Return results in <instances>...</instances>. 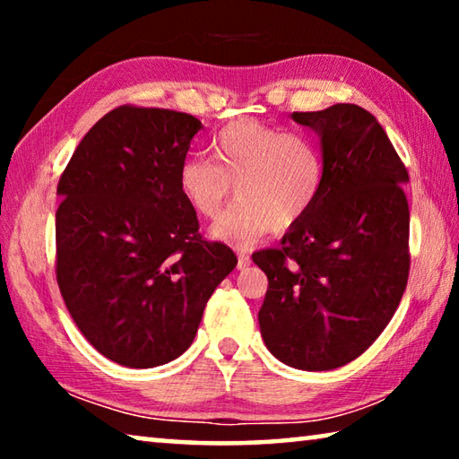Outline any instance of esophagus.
I'll list each match as a JSON object with an SVG mask.
<instances>
[{"instance_id": "1", "label": "esophagus", "mask_w": 459, "mask_h": 459, "mask_svg": "<svg viewBox=\"0 0 459 459\" xmlns=\"http://www.w3.org/2000/svg\"><path fill=\"white\" fill-rule=\"evenodd\" d=\"M238 269H245L248 267V263H251V255H248L247 251H238Z\"/></svg>"}]
</instances>
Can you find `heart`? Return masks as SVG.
<instances>
[{
  "label": "heart",
  "instance_id": "b5f03b06",
  "mask_svg": "<svg viewBox=\"0 0 459 459\" xmlns=\"http://www.w3.org/2000/svg\"><path fill=\"white\" fill-rule=\"evenodd\" d=\"M212 160L190 155L178 169L184 200L212 219L229 200H238L212 222L211 237L232 247H251L271 229L285 230L312 211L324 184V155L314 137L273 123L243 117L212 135Z\"/></svg>",
  "mask_w": 459,
  "mask_h": 459
}]
</instances>
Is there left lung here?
I'll list each match as a JSON object with an SVG mask.
<instances>
[{
  "mask_svg": "<svg viewBox=\"0 0 459 459\" xmlns=\"http://www.w3.org/2000/svg\"><path fill=\"white\" fill-rule=\"evenodd\" d=\"M322 139L316 204L279 248L253 253L269 279L261 336L287 367L332 370L367 351L409 279L407 168L375 115L351 103L291 113Z\"/></svg>",
  "mask_w": 459,
  "mask_h": 459,
  "instance_id": "obj_1",
  "label": "left lung"
}]
</instances>
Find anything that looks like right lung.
<instances>
[{"mask_svg": "<svg viewBox=\"0 0 459 459\" xmlns=\"http://www.w3.org/2000/svg\"><path fill=\"white\" fill-rule=\"evenodd\" d=\"M202 123L121 105L58 180L56 281L82 336L108 360L153 368L188 351L206 301L237 265L198 232L178 169Z\"/></svg>", "mask_w": 459, "mask_h": 459, "instance_id": "obj_1", "label": "right lung"}]
</instances>
